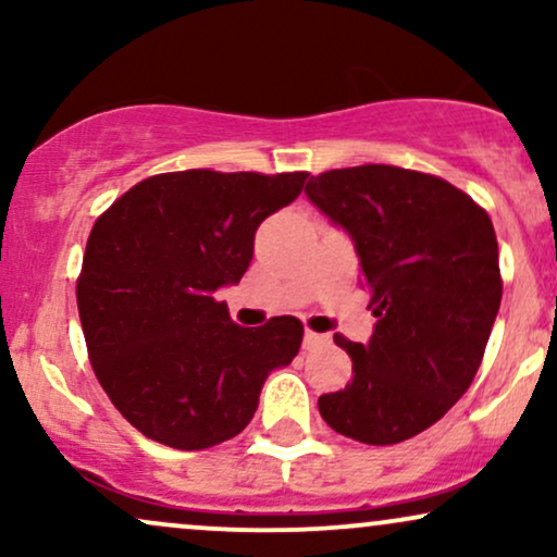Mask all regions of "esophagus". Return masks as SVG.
Segmentation results:
<instances>
[{"mask_svg":"<svg viewBox=\"0 0 557 557\" xmlns=\"http://www.w3.org/2000/svg\"><path fill=\"white\" fill-rule=\"evenodd\" d=\"M330 335H322V332H311L306 330L304 335V348L306 350H317V348H324V345H330Z\"/></svg>","mask_w":557,"mask_h":557,"instance_id":"obj_1","label":"esophagus"}]
</instances>
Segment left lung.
Wrapping results in <instances>:
<instances>
[{
	"label": "left lung",
	"instance_id": "left-lung-1",
	"mask_svg": "<svg viewBox=\"0 0 557 557\" xmlns=\"http://www.w3.org/2000/svg\"><path fill=\"white\" fill-rule=\"evenodd\" d=\"M306 196L354 240L376 317L367 345L335 335L354 380L319 413L367 445L417 437L482 363L503 298L495 227L456 185L389 164L322 172Z\"/></svg>",
	"mask_w": 557,
	"mask_h": 557
}]
</instances>
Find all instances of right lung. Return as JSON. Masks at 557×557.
I'll return each instance as SVG.
<instances>
[{"mask_svg": "<svg viewBox=\"0 0 557 557\" xmlns=\"http://www.w3.org/2000/svg\"><path fill=\"white\" fill-rule=\"evenodd\" d=\"M309 172H164L96 220L78 314L96 380L140 434L203 450L248 426L274 369L296 359L304 324L248 330L214 293L238 285L267 216L296 201Z\"/></svg>", "mask_w": 557, "mask_h": 557, "instance_id": "obj_1", "label": "right lung"}]
</instances>
